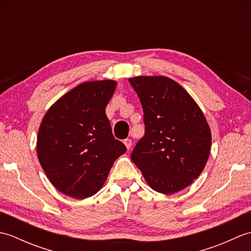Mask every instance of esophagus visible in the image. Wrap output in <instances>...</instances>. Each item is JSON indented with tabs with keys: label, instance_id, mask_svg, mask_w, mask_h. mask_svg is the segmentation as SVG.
<instances>
[{
	"label": "esophagus",
	"instance_id": "obj_1",
	"mask_svg": "<svg viewBox=\"0 0 251 251\" xmlns=\"http://www.w3.org/2000/svg\"><path fill=\"white\" fill-rule=\"evenodd\" d=\"M124 145L126 146V148H127V150H129V149L131 148V140L130 139H128V138H127V139H125L124 141Z\"/></svg>",
	"mask_w": 251,
	"mask_h": 251
}]
</instances>
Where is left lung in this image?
I'll return each instance as SVG.
<instances>
[{"label": "left lung", "instance_id": "1", "mask_svg": "<svg viewBox=\"0 0 251 251\" xmlns=\"http://www.w3.org/2000/svg\"><path fill=\"white\" fill-rule=\"evenodd\" d=\"M143 110L146 132L131 153L151 188L163 194L183 190L209 157L211 132L186 90L166 76L129 78Z\"/></svg>", "mask_w": 251, "mask_h": 251}]
</instances>
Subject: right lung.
<instances>
[{
    "instance_id": "add662e5",
    "label": "right lung",
    "mask_w": 251,
    "mask_h": 251,
    "mask_svg": "<svg viewBox=\"0 0 251 251\" xmlns=\"http://www.w3.org/2000/svg\"><path fill=\"white\" fill-rule=\"evenodd\" d=\"M112 79L85 82L52 104L42 120L36 152L51 184L77 200L102 188L115 159L126 152L105 115Z\"/></svg>"
}]
</instances>
